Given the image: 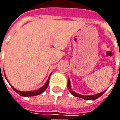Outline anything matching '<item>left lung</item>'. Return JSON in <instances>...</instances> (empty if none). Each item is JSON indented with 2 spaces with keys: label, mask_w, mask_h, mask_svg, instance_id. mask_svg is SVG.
<instances>
[{
  "label": "left lung",
  "mask_w": 120,
  "mask_h": 120,
  "mask_svg": "<svg viewBox=\"0 0 120 120\" xmlns=\"http://www.w3.org/2000/svg\"><path fill=\"white\" fill-rule=\"evenodd\" d=\"M68 88L69 89V90L70 91V93L73 94V96H75L76 97H79V98H83L84 100H96V99H97L99 97H100L103 94V93H105L106 91L105 90H104L103 91L102 93H98V94H94V95H90V96H83V95H81L80 94H78V93H75V91H73V90H71V82H70V80H69V78L68 79Z\"/></svg>",
  "instance_id": "8db88e82"
}]
</instances>
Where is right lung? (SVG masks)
I'll list each match as a JSON object with an SVG mask.
<instances>
[{
  "mask_svg": "<svg viewBox=\"0 0 120 120\" xmlns=\"http://www.w3.org/2000/svg\"><path fill=\"white\" fill-rule=\"evenodd\" d=\"M50 75V76H51ZM5 75V77L6 78V75ZM50 76L49 78H48V80L46 82V83H45V85L43 87H42L41 88H40L38 90H33V91H26V92H25V91H20V90H19L16 89L15 88H14L13 86L11 85V86L12 89H13V90L17 93L19 94H20V96H37V95H39L40 94H41L44 91L46 90V89H47V86H48V84H49V78H50ZM7 80V78H6Z\"/></svg>",
  "mask_w": 120,
  "mask_h": 120,
  "instance_id": "1",
  "label": "right lung"
}]
</instances>
